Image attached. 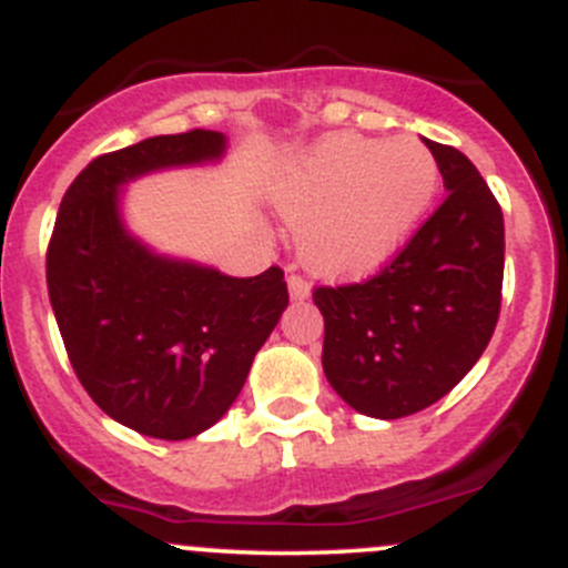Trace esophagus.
Returning <instances> with one entry per match:
<instances>
[{
	"mask_svg": "<svg viewBox=\"0 0 568 568\" xmlns=\"http://www.w3.org/2000/svg\"><path fill=\"white\" fill-rule=\"evenodd\" d=\"M288 296L294 302H305L307 296H311V285H307L302 277H296V274H291V277H288Z\"/></svg>",
	"mask_w": 568,
	"mask_h": 568,
	"instance_id": "obj_1",
	"label": "esophagus"
}]
</instances>
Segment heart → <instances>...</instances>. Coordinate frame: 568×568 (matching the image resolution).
Instances as JSON below:
<instances>
[{
  "label": "heart",
  "mask_w": 568,
  "mask_h": 568,
  "mask_svg": "<svg viewBox=\"0 0 568 568\" xmlns=\"http://www.w3.org/2000/svg\"><path fill=\"white\" fill-rule=\"evenodd\" d=\"M442 185L418 138L329 135L277 169L268 202L296 230L302 266L322 280L379 272L430 213Z\"/></svg>",
  "instance_id": "b5f03b06"
}]
</instances>
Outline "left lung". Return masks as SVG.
I'll return each mask as SVG.
<instances>
[{
  "mask_svg": "<svg viewBox=\"0 0 568 568\" xmlns=\"http://www.w3.org/2000/svg\"><path fill=\"white\" fill-rule=\"evenodd\" d=\"M424 144L442 169L444 205L377 277L313 291L329 385L385 422L430 407L469 374L503 302V211L464 152Z\"/></svg>",
  "mask_w": 568,
  "mask_h": 568,
  "instance_id": "8db88e82",
  "label": "left lung"
}]
</instances>
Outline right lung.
I'll list each match as a JSON object with an SVG mask.
<instances>
[{
    "instance_id": "obj_1",
    "label": "right lung",
    "mask_w": 568,
    "mask_h": 568,
    "mask_svg": "<svg viewBox=\"0 0 568 568\" xmlns=\"http://www.w3.org/2000/svg\"><path fill=\"white\" fill-rule=\"evenodd\" d=\"M224 152V132L191 130L97 158L65 191L49 241V302L82 388L113 422L161 442L200 436L230 410L288 307L277 266L230 277L126 227V185Z\"/></svg>"
}]
</instances>
